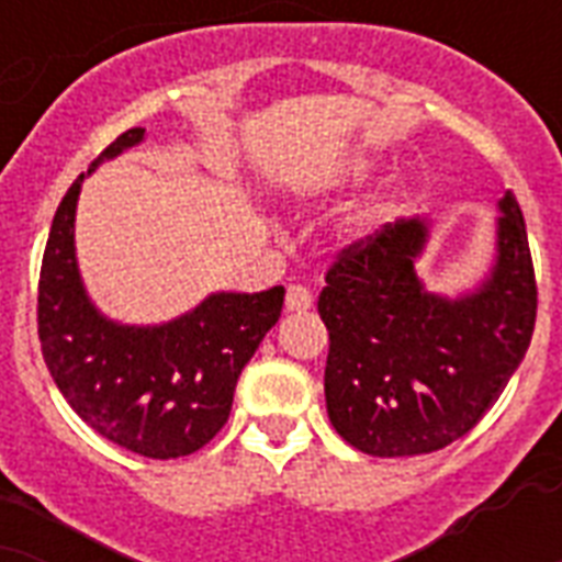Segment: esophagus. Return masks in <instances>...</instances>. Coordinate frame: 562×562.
Instances as JSON below:
<instances>
[{
	"instance_id": "obj_1",
	"label": "esophagus",
	"mask_w": 562,
	"mask_h": 562,
	"mask_svg": "<svg viewBox=\"0 0 562 562\" xmlns=\"http://www.w3.org/2000/svg\"><path fill=\"white\" fill-rule=\"evenodd\" d=\"M312 291L306 289V285H300V282H291L289 291H285V308L289 312H306V308H312Z\"/></svg>"
}]
</instances>
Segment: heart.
<instances>
[{"instance_id": "obj_1", "label": "heart", "mask_w": 562, "mask_h": 562, "mask_svg": "<svg viewBox=\"0 0 562 562\" xmlns=\"http://www.w3.org/2000/svg\"><path fill=\"white\" fill-rule=\"evenodd\" d=\"M364 169H368V166H364V162H359V166H352V175L359 178V175H361V171H364Z\"/></svg>"}]
</instances>
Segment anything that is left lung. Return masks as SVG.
I'll list each match as a JSON object with an SVG mask.
<instances>
[{"instance_id":"8db88e82","label":"left lung","mask_w":562,"mask_h":562,"mask_svg":"<svg viewBox=\"0 0 562 562\" xmlns=\"http://www.w3.org/2000/svg\"><path fill=\"white\" fill-rule=\"evenodd\" d=\"M498 259L481 291L426 294L417 218L384 224L338 250L317 297L329 329L324 391L335 431L375 458L437 452L481 423L528 352L537 277L522 210L498 201Z\"/></svg>"}]
</instances>
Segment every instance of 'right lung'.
Returning a JSON list of instances; mask_svg holds the SVG:
<instances>
[{"mask_svg":"<svg viewBox=\"0 0 562 562\" xmlns=\"http://www.w3.org/2000/svg\"><path fill=\"white\" fill-rule=\"evenodd\" d=\"M145 127L116 136L92 160L116 157ZM75 180L48 229L37 285V335L46 368L72 411L110 443L169 461L218 435L236 382L265 333L280 321L285 289L212 294L166 326L110 324L92 308L75 265Z\"/></svg>","mask_w":562,"mask_h":562,"instance_id":"right-lung-1","label":"right lung"}]
</instances>
